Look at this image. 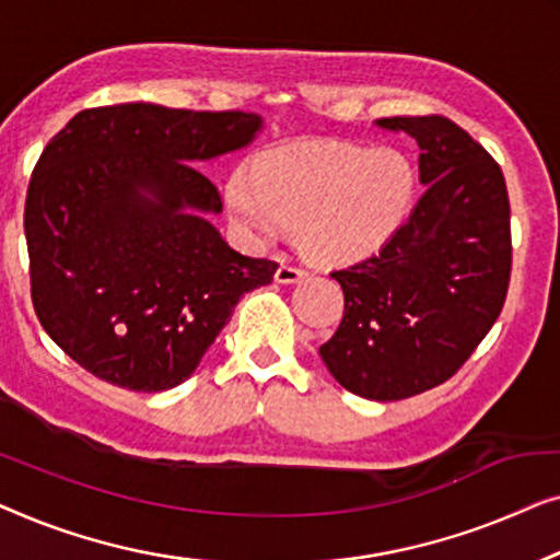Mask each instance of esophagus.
Listing matches in <instances>:
<instances>
[{
  "label": "esophagus",
  "instance_id": "esophagus-1",
  "mask_svg": "<svg viewBox=\"0 0 560 560\" xmlns=\"http://www.w3.org/2000/svg\"><path fill=\"white\" fill-rule=\"evenodd\" d=\"M306 277V271L302 266L291 264V261H281L279 269H277V281L279 283H296Z\"/></svg>",
  "mask_w": 560,
  "mask_h": 560
}]
</instances>
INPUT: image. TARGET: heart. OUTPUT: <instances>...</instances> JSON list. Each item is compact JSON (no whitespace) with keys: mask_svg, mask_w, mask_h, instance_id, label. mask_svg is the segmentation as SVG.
<instances>
[{"mask_svg":"<svg viewBox=\"0 0 560 560\" xmlns=\"http://www.w3.org/2000/svg\"><path fill=\"white\" fill-rule=\"evenodd\" d=\"M413 198V167L396 149L302 141L238 167L225 185L231 215L254 238L296 225L322 261L365 256L393 235Z\"/></svg>","mask_w":560,"mask_h":560,"instance_id":"b5f03b06","label":"heart"}]
</instances>
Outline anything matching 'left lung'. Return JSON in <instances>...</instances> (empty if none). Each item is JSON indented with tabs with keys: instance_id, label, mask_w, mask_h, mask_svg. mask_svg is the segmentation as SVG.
Listing matches in <instances>:
<instances>
[{
	"instance_id": "obj_1",
	"label": "left lung",
	"mask_w": 560,
	"mask_h": 560,
	"mask_svg": "<svg viewBox=\"0 0 560 560\" xmlns=\"http://www.w3.org/2000/svg\"><path fill=\"white\" fill-rule=\"evenodd\" d=\"M375 124L416 139L427 190L375 256L332 271L345 314L319 355L355 396L400 400L448 381L498 322L513 271L510 200L500 164L446 116Z\"/></svg>"
}]
</instances>
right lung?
Listing matches in <instances>:
<instances>
[{"instance_id":"obj_1","label":"right lung","mask_w":560,"mask_h":560,"mask_svg":"<svg viewBox=\"0 0 560 560\" xmlns=\"http://www.w3.org/2000/svg\"><path fill=\"white\" fill-rule=\"evenodd\" d=\"M261 116L154 104L85 108L47 141L25 200L30 291L52 342L137 393L185 383L243 294L279 264L233 250L198 162L246 147Z\"/></svg>"}]
</instances>
